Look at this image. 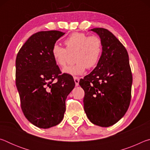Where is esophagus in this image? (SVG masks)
<instances>
[{
	"mask_svg": "<svg viewBox=\"0 0 150 150\" xmlns=\"http://www.w3.org/2000/svg\"><path fill=\"white\" fill-rule=\"evenodd\" d=\"M74 81L75 83V85L78 86L79 85V78L77 77H74Z\"/></svg>",
	"mask_w": 150,
	"mask_h": 150,
	"instance_id": "34e87169",
	"label": "esophagus"
}]
</instances>
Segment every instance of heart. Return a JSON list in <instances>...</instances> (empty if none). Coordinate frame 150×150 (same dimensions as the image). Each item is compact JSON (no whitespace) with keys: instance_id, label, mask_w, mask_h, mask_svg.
Masks as SVG:
<instances>
[{"instance_id":"obj_1","label":"heart","mask_w":150,"mask_h":150,"mask_svg":"<svg viewBox=\"0 0 150 150\" xmlns=\"http://www.w3.org/2000/svg\"><path fill=\"white\" fill-rule=\"evenodd\" d=\"M65 48L57 44L52 47V55L55 64L64 67L69 54H74V65L63 70L65 74L76 76L84 73L87 67L90 69L96 65L102 53V42L96 35L75 32L65 40Z\"/></svg>"}]
</instances>
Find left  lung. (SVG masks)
<instances>
[{
	"instance_id": "8db88e82",
	"label": "left lung",
	"mask_w": 150,
	"mask_h": 150,
	"mask_svg": "<svg viewBox=\"0 0 150 150\" xmlns=\"http://www.w3.org/2000/svg\"><path fill=\"white\" fill-rule=\"evenodd\" d=\"M99 35L102 54L96 67L79 81L85 91L84 110L89 120L101 127L116 124L130 105L132 75L127 50L108 30H91Z\"/></svg>"
}]
</instances>
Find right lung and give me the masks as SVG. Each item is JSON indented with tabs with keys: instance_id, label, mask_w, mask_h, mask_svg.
<instances>
[{
	"instance_id": "add662e5",
	"label": "right lung",
	"mask_w": 150,
	"mask_h": 150,
	"mask_svg": "<svg viewBox=\"0 0 150 150\" xmlns=\"http://www.w3.org/2000/svg\"><path fill=\"white\" fill-rule=\"evenodd\" d=\"M64 34L57 30L35 33L16 56V85L22 110L30 122L40 128L62 122L65 100L75 85L71 75H60L52 55V47Z\"/></svg>"
}]
</instances>
